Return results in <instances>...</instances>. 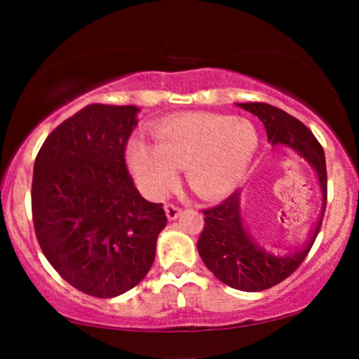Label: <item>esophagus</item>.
<instances>
[{
    "label": "esophagus",
    "mask_w": 359,
    "mask_h": 359,
    "mask_svg": "<svg viewBox=\"0 0 359 359\" xmlns=\"http://www.w3.org/2000/svg\"><path fill=\"white\" fill-rule=\"evenodd\" d=\"M165 212H166V217H168L170 220H175V219L180 217L181 208H178V205H175V204H166L165 205Z\"/></svg>",
    "instance_id": "esophagus-1"
}]
</instances>
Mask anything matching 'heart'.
<instances>
[{
	"label": "heart",
	"mask_w": 359,
	"mask_h": 359,
	"mask_svg": "<svg viewBox=\"0 0 359 359\" xmlns=\"http://www.w3.org/2000/svg\"><path fill=\"white\" fill-rule=\"evenodd\" d=\"M151 144L134 135L127 161L150 198H163L184 170L186 181L204 199L224 198L247 178L259 149L253 121L217 112H189L160 121Z\"/></svg>",
	"instance_id": "obj_1"
}]
</instances>
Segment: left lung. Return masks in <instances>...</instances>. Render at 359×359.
<instances>
[{
	"label": "left lung",
	"mask_w": 359,
	"mask_h": 359,
	"mask_svg": "<svg viewBox=\"0 0 359 359\" xmlns=\"http://www.w3.org/2000/svg\"><path fill=\"white\" fill-rule=\"evenodd\" d=\"M238 106L263 122L268 142L274 149H291L316 170L322 191L320 217L307 242L302 248L281 255L268 252L247 232L240 210V191H235L215 208L204 210V230L198 240V252L204 264L227 286L257 292L276 286L291 276L316 242L327 205L325 154L312 132L279 107L266 102H243Z\"/></svg>",
	"instance_id": "8db88e82"
}]
</instances>
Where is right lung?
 Instances as JSON below:
<instances>
[{
	"label": "right lung",
	"instance_id": "1",
	"mask_svg": "<svg viewBox=\"0 0 359 359\" xmlns=\"http://www.w3.org/2000/svg\"><path fill=\"white\" fill-rule=\"evenodd\" d=\"M137 106L90 104L47 137L34 163L32 219L48 263L78 291L111 299L150 271L163 204L149 203L126 166Z\"/></svg>",
	"mask_w": 359,
	"mask_h": 359
}]
</instances>
